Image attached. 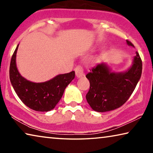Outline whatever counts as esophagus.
I'll list each match as a JSON object with an SVG mask.
<instances>
[{
  "instance_id": "1",
  "label": "esophagus",
  "mask_w": 153,
  "mask_h": 153,
  "mask_svg": "<svg viewBox=\"0 0 153 153\" xmlns=\"http://www.w3.org/2000/svg\"><path fill=\"white\" fill-rule=\"evenodd\" d=\"M75 71H76V76L78 78H80L84 76V69H83L81 66H77L75 68Z\"/></svg>"
}]
</instances>
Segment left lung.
Here are the masks:
<instances>
[{
    "instance_id": "8db88e82",
    "label": "left lung",
    "mask_w": 153,
    "mask_h": 153,
    "mask_svg": "<svg viewBox=\"0 0 153 153\" xmlns=\"http://www.w3.org/2000/svg\"><path fill=\"white\" fill-rule=\"evenodd\" d=\"M128 46L134 47L129 41ZM131 65L123 72H113L106 63H98L86 77L90 82V90L86 96L93 110L107 112L122 106L132 94L140 79L142 60L138 52Z\"/></svg>"
}]
</instances>
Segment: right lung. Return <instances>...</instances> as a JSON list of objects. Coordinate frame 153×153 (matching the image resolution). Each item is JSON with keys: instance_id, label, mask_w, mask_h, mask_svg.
<instances>
[{"instance_id": "obj_1", "label": "right lung", "mask_w": 153, "mask_h": 153, "mask_svg": "<svg viewBox=\"0 0 153 153\" xmlns=\"http://www.w3.org/2000/svg\"><path fill=\"white\" fill-rule=\"evenodd\" d=\"M16 49L12 56L9 69L10 81L20 100L36 111L47 112L55 107L63 96L65 89L74 79L75 71L59 74L45 82H33L24 78L18 71Z\"/></svg>"}]
</instances>
